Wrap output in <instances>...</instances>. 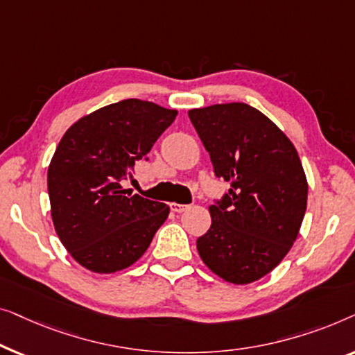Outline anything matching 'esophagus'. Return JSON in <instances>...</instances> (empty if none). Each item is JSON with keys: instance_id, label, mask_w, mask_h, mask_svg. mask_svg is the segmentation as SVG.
Here are the masks:
<instances>
[{"instance_id": "esophagus-1", "label": "esophagus", "mask_w": 355, "mask_h": 355, "mask_svg": "<svg viewBox=\"0 0 355 355\" xmlns=\"http://www.w3.org/2000/svg\"><path fill=\"white\" fill-rule=\"evenodd\" d=\"M188 207H189V206H187V204H177V202H172V204H171V211H172V212H177V214L184 212Z\"/></svg>"}]
</instances>
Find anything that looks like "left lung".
Wrapping results in <instances>:
<instances>
[{
  "instance_id": "left-lung-1",
  "label": "left lung",
  "mask_w": 355,
  "mask_h": 355,
  "mask_svg": "<svg viewBox=\"0 0 355 355\" xmlns=\"http://www.w3.org/2000/svg\"><path fill=\"white\" fill-rule=\"evenodd\" d=\"M189 121L228 193L214 199L212 223L196 246L225 282L246 284L272 272L297 238L307 180L296 148L270 119L246 103L191 109Z\"/></svg>"
}]
</instances>
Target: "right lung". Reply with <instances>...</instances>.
<instances>
[{
    "mask_svg": "<svg viewBox=\"0 0 355 355\" xmlns=\"http://www.w3.org/2000/svg\"><path fill=\"white\" fill-rule=\"evenodd\" d=\"M175 117L173 109L123 99L82 117L59 141L48 168L51 216L80 266L96 273L130 267L166 222L167 204L125 194L121 182L148 161Z\"/></svg>",
    "mask_w": 355,
    "mask_h": 355,
    "instance_id": "right-lung-1",
    "label": "right lung"
}]
</instances>
